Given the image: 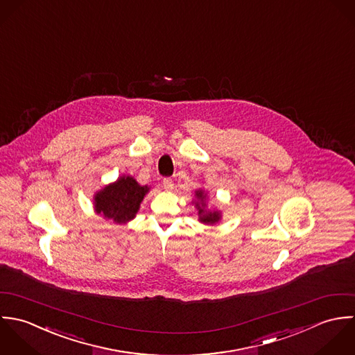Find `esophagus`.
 I'll return each instance as SVG.
<instances>
[{"label": "esophagus", "instance_id": "esophagus-1", "mask_svg": "<svg viewBox=\"0 0 355 355\" xmlns=\"http://www.w3.org/2000/svg\"><path fill=\"white\" fill-rule=\"evenodd\" d=\"M163 188H164L166 191H173V189H174V182H173V180H171V178H164V180H163Z\"/></svg>", "mask_w": 355, "mask_h": 355}]
</instances>
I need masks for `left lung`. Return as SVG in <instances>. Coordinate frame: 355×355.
<instances>
[{
	"label": "left lung",
	"instance_id": "1",
	"mask_svg": "<svg viewBox=\"0 0 355 355\" xmlns=\"http://www.w3.org/2000/svg\"><path fill=\"white\" fill-rule=\"evenodd\" d=\"M207 192L205 189H196L195 191V199L192 200V203L195 205L196 210H198V215H199V222L206 223V225H215L220 220L222 214L219 210H210L207 209Z\"/></svg>",
	"mask_w": 355,
	"mask_h": 355
}]
</instances>
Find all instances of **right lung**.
Listing matches in <instances>:
<instances>
[{
	"label": "right lung",
	"instance_id": "1",
	"mask_svg": "<svg viewBox=\"0 0 355 355\" xmlns=\"http://www.w3.org/2000/svg\"><path fill=\"white\" fill-rule=\"evenodd\" d=\"M149 189L148 185H140L132 175H119L116 181L94 193V213L104 219L125 225L136 218Z\"/></svg>",
	"mask_w": 355,
	"mask_h": 355
}]
</instances>
